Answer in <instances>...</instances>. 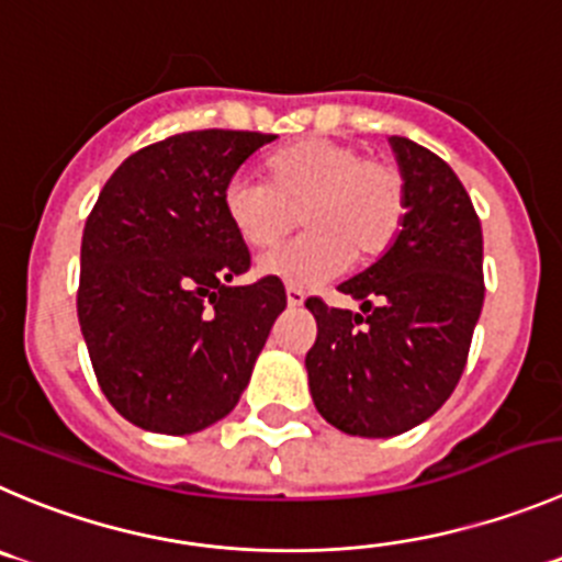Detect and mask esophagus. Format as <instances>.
Instances as JSON below:
<instances>
[{
  "label": "esophagus",
  "mask_w": 562,
  "mask_h": 562,
  "mask_svg": "<svg viewBox=\"0 0 562 562\" xmlns=\"http://www.w3.org/2000/svg\"><path fill=\"white\" fill-rule=\"evenodd\" d=\"M303 301H306V292H303L301 286H286V303H290V306H303Z\"/></svg>",
  "instance_id": "esophagus-1"
}]
</instances>
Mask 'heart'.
Wrapping results in <instances>:
<instances>
[{
	"instance_id": "obj_1",
	"label": "heart",
	"mask_w": 562,
	"mask_h": 562,
	"mask_svg": "<svg viewBox=\"0 0 562 562\" xmlns=\"http://www.w3.org/2000/svg\"><path fill=\"white\" fill-rule=\"evenodd\" d=\"M267 181L237 173L223 187V210L248 248H276L303 217L308 232L259 261L265 276L317 284L347 261L381 259L405 226L408 184L386 159H367L352 143L308 137L278 148Z\"/></svg>"
}]
</instances>
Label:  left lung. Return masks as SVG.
<instances>
[{
    "instance_id": "left-lung-1",
    "label": "left lung",
    "mask_w": 562,
    "mask_h": 562,
    "mask_svg": "<svg viewBox=\"0 0 562 562\" xmlns=\"http://www.w3.org/2000/svg\"><path fill=\"white\" fill-rule=\"evenodd\" d=\"M408 184L397 243L339 284L361 312L308 297L306 352L319 414L350 436L389 438L436 414L467 370L485 297L483 228L467 187L430 148L392 137Z\"/></svg>"
}]
</instances>
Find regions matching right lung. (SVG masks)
Instances as JSON below:
<instances>
[{"label": "right lung", "mask_w": 562, "mask_h": 562, "mask_svg": "<svg viewBox=\"0 0 562 562\" xmlns=\"http://www.w3.org/2000/svg\"><path fill=\"white\" fill-rule=\"evenodd\" d=\"M272 140L198 130L151 143L117 165L85 221L79 325L104 397L143 430L187 436L223 419L286 308L278 276L228 284L250 254L223 187Z\"/></svg>", "instance_id": "add662e5"}]
</instances>
